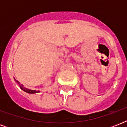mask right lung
I'll list each match as a JSON object with an SVG mask.
<instances>
[{
  "mask_svg": "<svg viewBox=\"0 0 127 127\" xmlns=\"http://www.w3.org/2000/svg\"><path fill=\"white\" fill-rule=\"evenodd\" d=\"M14 80H15V78H14ZM15 81H16V82H17V84H18L20 88L22 89L23 91H24V92H27V93H28V94H35V93L39 92V91L33 90H30V89L27 88H26V87L24 86V85L21 84L18 81H17L16 80H15Z\"/></svg>",
  "mask_w": 127,
  "mask_h": 127,
  "instance_id": "add662e5",
  "label": "right lung"
}]
</instances>
